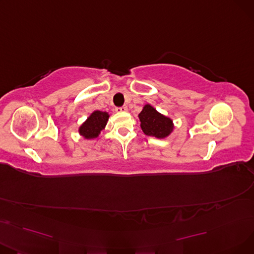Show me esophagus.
<instances>
[{"instance_id": "obj_1", "label": "esophagus", "mask_w": 254, "mask_h": 254, "mask_svg": "<svg viewBox=\"0 0 254 254\" xmlns=\"http://www.w3.org/2000/svg\"><path fill=\"white\" fill-rule=\"evenodd\" d=\"M116 112H119V113L127 112V106H123V107H120V108H116Z\"/></svg>"}]
</instances>
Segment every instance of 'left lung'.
Masks as SVG:
<instances>
[{"label": "left lung", "instance_id": "left-lung-1", "mask_svg": "<svg viewBox=\"0 0 254 254\" xmlns=\"http://www.w3.org/2000/svg\"><path fill=\"white\" fill-rule=\"evenodd\" d=\"M138 117L144 134L156 139L168 138L175 128L173 119L158 112L150 104L144 105Z\"/></svg>", "mask_w": 254, "mask_h": 254}]
</instances>
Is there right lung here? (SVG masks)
<instances>
[{"instance_id":"right-lung-1","label":"right lung","mask_w":254,"mask_h":254,"mask_svg":"<svg viewBox=\"0 0 254 254\" xmlns=\"http://www.w3.org/2000/svg\"><path fill=\"white\" fill-rule=\"evenodd\" d=\"M109 113L95 110L90 113L85 122L78 127L79 135L85 140H92L100 137L109 120Z\"/></svg>"}]
</instances>
